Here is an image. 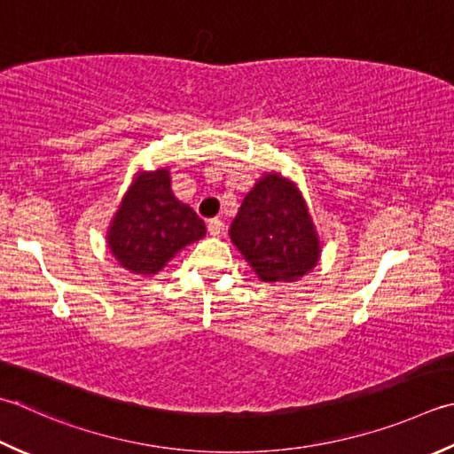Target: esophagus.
<instances>
[{
	"label": "esophagus",
	"instance_id": "obj_1",
	"mask_svg": "<svg viewBox=\"0 0 454 454\" xmlns=\"http://www.w3.org/2000/svg\"><path fill=\"white\" fill-rule=\"evenodd\" d=\"M207 228H208L210 236H218V234L222 232V220H220V218H212V220H208Z\"/></svg>",
	"mask_w": 454,
	"mask_h": 454
}]
</instances>
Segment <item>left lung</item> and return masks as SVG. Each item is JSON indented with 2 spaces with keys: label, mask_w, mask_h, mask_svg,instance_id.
Instances as JSON below:
<instances>
[{
  "label": "left lung",
  "mask_w": 454,
  "mask_h": 454,
  "mask_svg": "<svg viewBox=\"0 0 454 454\" xmlns=\"http://www.w3.org/2000/svg\"><path fill=\"white\" fill-rule=\"evenodd\" d=\"M230 238L262 281H297L321 252L305 200L279 175H265L246 194Z\"/></svg>",
  "instance_id": "8db88e82"
}]
</instances>
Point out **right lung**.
<instances>
[{
  "instance_id": "right-lung-1",
  "label": "right lung",
  "mask_w": 454,
  "mask_h": 454,
  "mask_svg": "<svg viewBox=\"0 0 454 454\" xmlns=\"http://www.w3.org/2000/svg\"><path fill=\"white\" fill-rule=\"evenodd\" d=\"M207 234L191 207L175 199L167 168L141 175L115 212L110 250L131 273H157L186 244Z\"/></svg>"
}]
</instances>
